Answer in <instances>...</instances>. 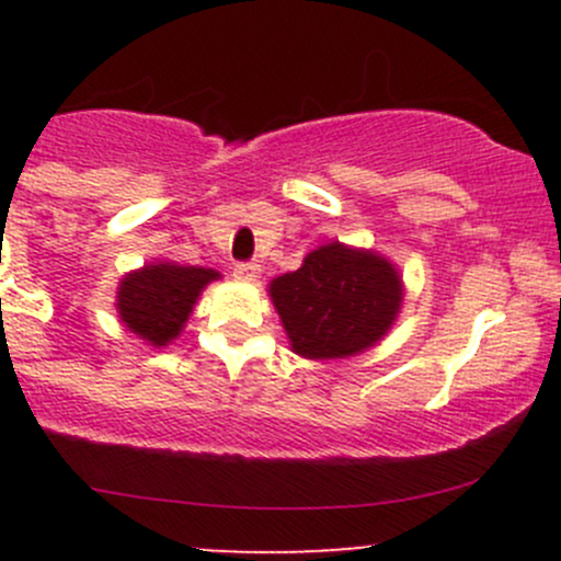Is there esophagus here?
Instances as JSON below:
<instances>
[{
    "instance_id": "obj_1",
    "label": "esophagus",
    "mask_w": 561,
    "mask_h": 561,
    "mask_svg": "<svg viewBox=\"0 0 561 561\" xmlns=\"http://www.w3.org/2000/svg\"><path fill=\"white\" fill-rule=\"evenodd\" d=\"M233 276L239 282H254L260 276V265L257 263H236Z\"/></svg>"
}]
</instances>
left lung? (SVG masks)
Instances as JSON below:
<instances>
[{"label":"left lung","mask_w":561,"mask_h":561,"mask_svg":"<svg viewBox=\"0 0 561 561\" xmlns=\"http://www.w3.org/2000/svg\"><path fill=\"white\" fill-rule=\"evenodd\" d=\"M293 353L309 360L350 358L375 347L404 301L399 268L371 249L331 241L301 268L268 285Z\"/></svg>","instance_id":"left-lung-1"}]
</instances>
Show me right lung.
Returning a JSON list of instances; mask_svg holds the SVG:
<instances>
[{
  "label": "right lung",
  "mask_w": 561,
  "mask_h": 561,
  "mask_svg": "<svg viewBox=\"0 0 561 561\" xmlns=\"http://www.w3.org/2000/svg\"><path fill=\"white\" fill-rule=\"evenodd\" d=\"M214 279H219V271L162 263V260L129 271L118 282V317L127 331L138 333L151 347H165L190 320L203 287Z\"/></svg>",
  "instance_id": "obj_1"
}]
</instances>
